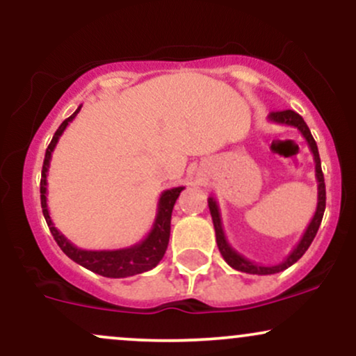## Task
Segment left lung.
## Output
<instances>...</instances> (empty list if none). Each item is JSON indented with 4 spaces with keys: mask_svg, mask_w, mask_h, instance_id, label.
Here are the masks:
<instances>
[{
    "mask_svg": "<svg viewBox=\"0 0 356 356\" xmlns=\"http://www.w3.org/2000/svg\"><path fill=\"white\" fill-rule=\"evenodd\" d=\"M268 118L271 122H275V124L296 127V129L301 132V136H303L306 138V142H308V147L309 150H312L313 159H314V172H316L314 175H316V181H318V204H316V212H314L312 222H309L308 227H306L303 238L300 239V243L296 244V248L289 252V256L286 257L283 263L275 264V266H264V264H257V263H252V261H249L248 257L239 254V252L236 251L229 243H227L226 234H224V229H222V220H220L218 202H216L214 197L207 199V202H209L211 216H212V222H214L216 241H218V248L220 254H222L224 261H226L231 268L238 269V271H243V273H249V275H275V273L284 271V269L293 266V264H295L306 251H308L309 244L313 243L314 236H316L318 232V227H320L321 224L323 214H325V206H326L325 177H323V172H321V161H320V154H318V145L316 142H314L312 132H309L308 125H306V122L303 120V117L298 115V113L293 112V110H283V112H271L268 115Z\"/></svg>",
    "mask_w": 356,
    "mask_h": 356,
    "instance_id": "8db88e82",
    "label": "left lung"
}]
</instances>
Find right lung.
<instances>
[{"mask_svg": "<svg viewBox=\"0 0 356 356\" xmlns=\"http://www.w3.org/2000/svg\"><path fill=\"white\" fill-rule=\"evenodd\" d=\"M80 108L81 105L67 120H63V124L58 127V130L53 136L47 152H44L42 182H40V194H42V209L44 220H47L50 232L53 234V238H55L56 244L61 248V251L70 257V259L75 261V263H79L80 266L87 268L90 271L105 277H127L140 275V273H145L157 266L159 261L165 254L167 244H169L170 238V218H172L174 204L177 201L179 194L184 191V187H174V189H167L162 192L157 204V214H155L152 229L145 236V239H142L138 244H134V246L124 249H112V251H87V249L76 248L75 244L70 243V241L56 229L50 218L47 204V175L53 150H55L56 144H58L61 134L65 132L68 124L76 117Z\"/></svg>", "mask_w": 356, "mask_h": 356, "instance_id": "obj_1", "label": "right lung"}]
</instances>
